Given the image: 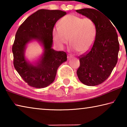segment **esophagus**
Segmentation results:
<instances>
[{"mask_svg":"<svg viewBox=\"0 0 127 127\" xmlns=\"http://www.w3.org/2000/svg\"><path fill=\"white\" fill-rule=\"evenodd\" d=\"M67 58H68V59H71V58H73V57L72 55H68V57H67Z\"/></svg>","mask_w":127,"mask_h":127,"instance_id":"34e87169","label":"esophagus"}]
</instances>
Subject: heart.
Wrapping results in <instances>:
<instances>
[{"label":"heart","mask_w":127,"mask_h":127,"mask_svg":"<svg viewBox=\"0 0 127 127\" xmlns=\"http://www.w3.org/2000/svg\"><path fill=\"white\" fill-rule=\"evenodd\" d=\"M97 35V27L95 21L89 17L73 14L64 16L59 21V26L53 29V40L57 46L63 48L69 41L70 49L85 53L93 45Z\"/></svg>","instance_id":"b5f03b06"}]
</instances>
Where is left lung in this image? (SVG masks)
Returning a JSON list of instances; mask_svg holds the SVG:
<instances>
[{
	"label": "left lung",
	"mask_w": 127,
	"mask_h": 127,
	"mask_svg": "<svg viewBox=\"0 0 127 127\" xmlns=\"http://www.w3.org/2000/svg\"><path fill=\"white\" fill-rule=\"evenodd\" d=\"M76 12L92 18L96 24L97 35L89 51L79 57L77 74L82 83L89 86L102 83L110 76L118 62L119 43L111 21L98 10L91 8Z\"/></svg>",
	"instance_id": "left-lung-1"
}]
</instances>
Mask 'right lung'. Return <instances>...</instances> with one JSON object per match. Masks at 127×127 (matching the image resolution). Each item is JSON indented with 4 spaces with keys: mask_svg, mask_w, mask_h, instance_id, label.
<instances>
[{
    "mask_svg": "<svg viewBox=\"0 0 127 127\" xmlns=\"http://www.w3.org/2000/svg\"><path fill=\"white\" fill-rule=\"evenodd\" d=\"M66 14L60 10L40 9L28 17L17 30L12 46L13 65L30 86L37 89L48 86L54 81L59 66L67 60L65 52L51 48L53 29ZM32 40L40 42L44 48V54L36 65L27 62L24 57L25 46Z\"/></svg>",
    "mask_w": 127,
    "mask_h": 127,
    "instance_id": "1",
    "label": "right lung"
}]
</instances>
